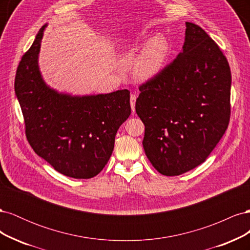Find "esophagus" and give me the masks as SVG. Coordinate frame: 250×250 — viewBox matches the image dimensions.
Segmentation results:
<instances>
[{
  "mask_svg": "<svg viewBox=\"0 0 250 250\" xmlns=\"http://www.w3.org/2000/svg\"><path fill=\"white\" fill-rule=\"evenodd\" d=\"M135 100H137V96H135L134 94H131V96H130V105H131V109H132L133 113L135 111Z\"/></svg>",
  "mask_w": 250,
  "mask_h": 250,
  "instance_id": "esophagus-1",
  "label": "esophagus"
}]
</instances>
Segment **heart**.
Instances as JSON below:
<instances>
[{
    "label": "heart",
    "mask_w": 250,
    "mask_h": 250,
    "mask_svg": "<svg viewBox=\"0 0 250 250\" xmlns=\"http://www.w3.org/2000/svg\"><path fill=\"white\" fill-rule=\"evenodd\" d=\"M169 53L168 42L162 36H155L151 40L140 55L135 73L142 79H149L160 73Z\"/></svg>",
    "instance_id": "1"
}]
</instances>
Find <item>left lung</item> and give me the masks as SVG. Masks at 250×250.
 I'll list each match as a JSON object with an SVG mask.
<instances>
[{"instance_id":"8db88e82","label":"left lung","mask_w":250,"mask_h":250,"mask_svg":"<svg viewBox=\"0 0 250 250\" xmlns=\"http://www.w3.org/2000/svg\"><path fill=\"white\" fill-rule=\"evenodd\" d=\"M183 52L142 83L135 111L153 167L177 176L207 160L229 126L231 74L222 50L204 30L186 22Z\"/></svg>"}]
</instances>
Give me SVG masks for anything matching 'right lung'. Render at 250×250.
I'll list each match as a JSON object with an SVG mask.
<instances>
[{"instance_id": "right-lung-1", "label": "right lung", "mask_w": 250, "mask_h": 250, "mask_svg": "<svg viewBox=\"0 0 250 250\" xmlns=\"http://www.w3.org/2000/svg\"><path fill=\"white\" fill-rule=\"evenodd\" d=\"M44 28L22 55L14 80L26 137L35 153L59 173L92 178L107 164L119 127L130 116V92L80 98L49 88L37 65Z\"/></svg>"}]
</instances>
